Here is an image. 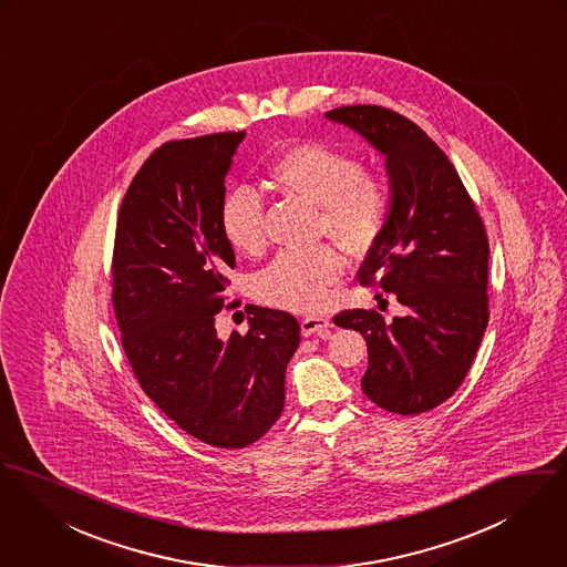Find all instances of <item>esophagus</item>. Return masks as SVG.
<instances>
[{
    "mask_svg": "<svg viewBox=\"0 0 567 567\" xmlns=\"http://www.w3.org/2000/svg\"><path fill=\"white\" fill-rule=\"evenodd\" d=\"M300 328H302L305 337H311V334L326 337L330 332V328H332V321L326 319V317H319V315H309V317H302Z\"/></svg>",
    "mask_w": 567,
    "mask_h": 567,
    "instance_id": "obj_1",
    "label": "esophagus"
}]
</instances>
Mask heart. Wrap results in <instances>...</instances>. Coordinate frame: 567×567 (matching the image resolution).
I'll return each instance as SVG.
<instances>
[{"mask_svg": "<svg viewBox=\"0 0 567 567\" xmlns=\"http://www.w3.org/2000/svg\"><path fill=\"white\" fill-rule=\"evenodd\" d=\"M269 181L285 193L319 208V230L352 256L372 252L380 241L391 195L386 185L363 172L357 156L326 143L302 141L285 147L267 169ZM219 226L237 252L265 250V202L250 189L226 195ZM343 276V258L332 246L278 254L256 280L260 302L311 313L321 309L330 289Z\"/></svg>", "mask_w": 567, "mask_h": 567, "instance_id": "heart-1", "label": "heart"}]
</instances>
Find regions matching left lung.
<instances>
[{"instance_id": "8db88e82", "label": "left lung", "mask_w": 567, "mask_h": 567, "mask_svg": "<svg viewBox=\"0 0 567 567\" xmlns=\"http://www.w3.org/2000/svg\"><path fill=\"white\" fill-rule=\"evenodd\" d=\"M328 122L361 134L384 156L391 208L384 233L359 269L406 315L343 311L341 328L368 341L363 393L389 413L415 415L445 402L472 368L487 311L489 244L458 174L440 145L380 106H341Z\"/></svg>"}]
</instances>
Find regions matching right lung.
Returning <instances> with one entry per match:
<instances>
[{
    "mask_svg": "<svg viewBox=\"0 0 567 567\" xmlns=\"http://www.w3.org/2000/svg\"><path fill=\"white\" fill-rule=\"evenodd\" d=\"M246 132L169 141L138 169L120 208L113 305L132 372L190 437L260 440L285 409L300 346L293 315L254 307L246 337H217L235 252L219 226L226 176Z\"/></svg>",
    "mask_w": 567,
    "mask_h": 567,
    "instance_id": "obj_1",
    "label": "right lung"
}]
</instances>
